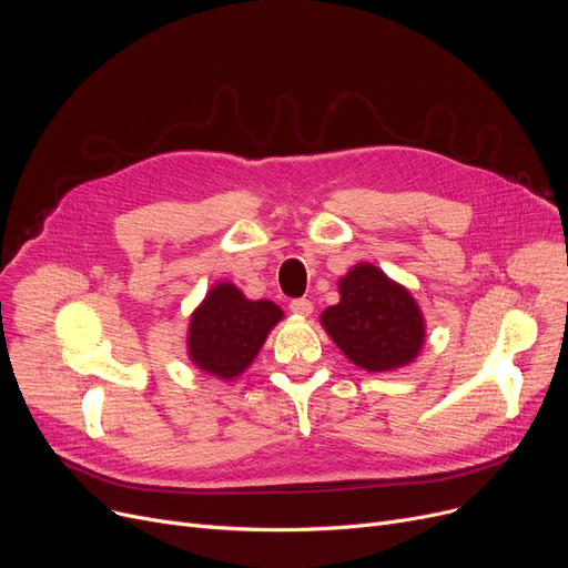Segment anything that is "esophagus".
Returning <instances> with one entry per match:
<instances>
[{"label":"esophagus","instance_id":"1","mask_svg":"<svg viewBox=\"0 0 568 568\" xmlns=\"http://www.w3.org/2000/svg\"><path fill=\"white\" fill-rule=\"evenodd\" d=\"M290 311H292L294 315H311V313H313V304L302 296V300H292V302H290Z\"/></svg>","mask_w":568,"mask_h":568}]
</instances>
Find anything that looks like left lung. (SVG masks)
<instances>
[{
	"instance_id": "obj_1",
	"label": "left lung",
	"mask_w": 568,
	"mask_h": 568,
	"mask_svg": "<svg viewBox=\"0 0 568 568\" xmlns=\"http://www.w3.org/2000/svg\"><path fill=\"white\" fill-rule=\"evenodd\" d=\"M338 287L341 302L322 313V324L352 364L382 373L419 354L424 317L405 287L373 264H356Z\"/></svg>"
}]
</instances>
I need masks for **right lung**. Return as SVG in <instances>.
Wrapping results in <instances>:
<instances>
[{"mask_svg":"<svg viewBox=\"0 0 568 568\" xmlns=\"http://www.w3.org/2000/svg\"><path fill=\"white\" fill-rule=\"evenodd\" d=\"M283 317L274 302H251L230 283H219L191 317L189 356L223 379L236 377L255 359L272 326Z\"/></svg>","mask_w":568,"mask_h":568,"instance_id":"1","label":"right lung"}]
</instances>
